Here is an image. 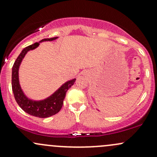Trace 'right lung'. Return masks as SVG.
<instances>
[{"label":"right lung","instance_id":"obj_1","mask_svg":"<svg viewBox=\"0 0 157 157\" xmlns=\"http://www.w3.org/2000/svg\"><path fill=\"white\" fill-rule=\"evenodd\" d=\"M58 37L44 39L39 42L26 47L17 57L12 67V90L17 104L26 113L39 118H48L58 113L62 108L63 102L65 98L66 93L73 86L76 79L67 80L63 83L56 91L48 97L41 100H34L28 97L21 88L19 80V69L23 59L28 52L34 50L39 47V44L43 42H51L56 40Z\"/></svg>","mask_w":157,"mask_h":157}]
</instances>
